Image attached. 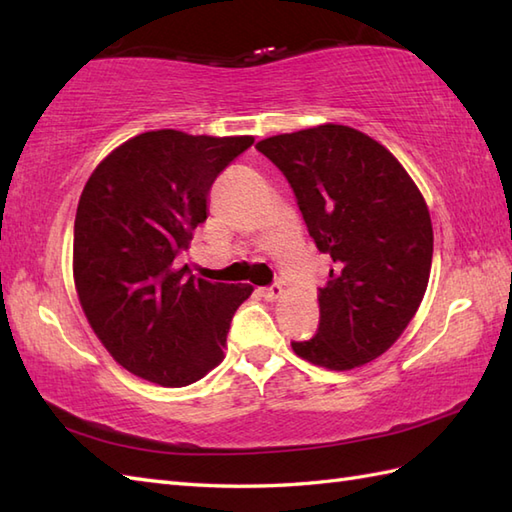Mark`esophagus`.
<instances>
[{
	"instance_id": "34e87169",
	"label": "esophagus",
	"mask_w": 512,
	"mask_h": 512,
	"mask_svg": "<svg viewBox=\"0 0 512 512\" xmlns=\"http://www.w3.org/2000/svg\"><path fill=\"white\" fill-rule=\"evenodd\" d=\"M259 292H262V297H264V299H268V301H275V299H279L281 295H284V288H281V284H273V286H266V288H262Z\"/></svg>"
}]
</instances>
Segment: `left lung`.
I'll return each instance as SVG.
<instances>
[{
	"label": "left lung",
	"instance_id": "obj_1",
	"mask_svg": "<svg viewBox=\"0 0 512 512\" xmlns=\"http://www.w3.org/2000/svg\"><path fill=\"white\" fill-rule=\"evenodd\" d=\"M257 151L284 173L310 237L332 257L319 330L292 350L334 372L374 361L405 332L429 284L433 228L416 182L347 125L270 136Z\"/></svg>",
	"mask_w": 512,
	"mask_h": 512
}]
</instances>
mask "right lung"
I'll return each mask as SVG.
<instances>
[{
	"instance_id": "add662e5",
	"label": "right lung",
	"mask_w": 512,
	"mask_h": 512,
	"mask_svg": "<svg viewBox=\"0 0 512 512\" xmlns=\"http://www.w3.org/2000/svg\"><path fill=\"white\" fill-rule=\"evenodd\" d=\"M253 136L145 132L116 147L85 182L74 220V286L105 350L127 372L184 387L222 363L248 284H211L178 268L206 220L215 178Z\"/></svg>"
}]
</instances>
